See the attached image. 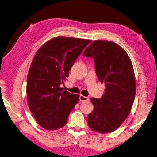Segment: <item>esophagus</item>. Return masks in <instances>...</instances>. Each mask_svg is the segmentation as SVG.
<instances>
[{"label": "esophagus", "mask_w": 157, "mask_h": 157, "mask_svg": "<svg viewBox=\"0 0 157 157\" xmlns=\"http://www.w3.org/2000/svg\"><path fill=\"white\" fill-rule=\"evenodd\" d=\"M80 101H87L89 100V98L88 97H86V96H82V95H80Z\"/></svg>", "instance_id": "obj_1"}]
</instances>
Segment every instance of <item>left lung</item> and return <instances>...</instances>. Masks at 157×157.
I'll return each mask as SVG.
<instances>
[{
  "instance_id": "1",
  "label": "left lung",
  "mask_w": 157,
  "mask_h": 157,
  "mask_svg": "<svg viewBox=\"0 0 157 157\" xmlns=\"http://www.w3.org/2000/svg\"><path fill=\"white\" fill-rule=\"evenodd\" d=\"M83 56L94 59L96 73L105 92L100 99L92 98L94 110L88 116L89 127L107 134L117 130L129 115L136 95L134 68L126 52L115 42L95 40Z\"/></svg>"
}]
</instances>
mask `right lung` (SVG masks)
Here are the masks:
<instances>
[{
    "label": "right lung",
    "instance_id": "obj_1",
    "mask_svg": "<svg viewBox=\"0 0 157 157\" xmlns=\"http://www.w3.org/2000/svg\"><path fill=\"white\" fill-rule=\"evenodd\" d=\"M91 40L58 36L47 41L35 55L27 78L28 106L37 123L48 130L67 122L79 95L60 87L69 71Z\"/></svg>",
    "mask_w": 157,
    "mask_h": 157
}]
</instances>
